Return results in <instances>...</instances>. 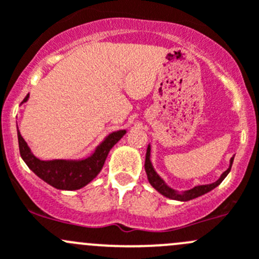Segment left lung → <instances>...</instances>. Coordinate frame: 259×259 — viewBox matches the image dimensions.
I'll use <instances>...</instances> for the list:
<instances>
[{
	"label": "left lung",
	"instance_id": "8db88e82",
	"mask_svg": "<svg viewBox=\"0 0 259 259\" xmlns=\"http://www.w3.org/2000/svg\"><path fill=\"white\" fill-rule=\"evenodd\" d=\"M234 156H235V155H234ZM234 156L230 159V165H229V168L226 169V170L224 171L223 174H221V177L218 179V181L215 182V183L205 184V186H197V187H194V188L188 189V191L183 192V193H178V192L174 191L173 188H170L168 184L165 183V182L162 181L161 178H160L159 174L155 171L154 166H152V164H151V160H150V157H151V146H150V145L147 146V150H146V159H145V171H146V176H147V179H149V183L151 184V186L154 187V188L156 189V191L159 192L160 194L165 196L166 198L176 199V201H189V199L197 198V197L202 196V194L207 193V192L212 191L213 188H216V187H218L219 184H220L221 182H223L224 179L226 178V176L230 173L231 165H233V161H234Z\"/></svg>",
	"mask_w": 259,
	"mask_h": 259
}]
</instances>
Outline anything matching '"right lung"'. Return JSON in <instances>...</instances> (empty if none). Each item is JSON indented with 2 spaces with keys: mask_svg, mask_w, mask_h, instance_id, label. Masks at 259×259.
<instances>
[{
  "mask_svg": "<svg viewBox=\"0 0 259 259\" xmlns=\"http://www.w3.org/2000/svg\"><path fill=\"white\" fill-rule=\"evenodd\" d=\"M28 99L29 94L21 102V104L28 102ZM125 132H127L125 130H120L109 134L104 141L95 149L94 154L82 160H48V161L39 160L30 151V147L21 137L19 131H17V140H19L21 157L34 174L54 188L76 191L90 183L100 173L110 149L124 136Z\"/></svg>",
  "mask_w": 259,
  "mask_h": 259,
  "instance_id": "add662e5",
  "label": "right lung"
}]
</instances>
